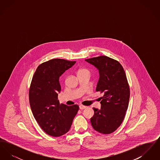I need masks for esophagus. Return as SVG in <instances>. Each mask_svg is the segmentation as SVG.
<instances>
[{
	"mask_svg": "<svg viewBox=\"0 0 160 160\" xmlns=\"http://www.w3.org/2000/svg\"><path fill=\"white\" fill-rule=\"evenodd\" d=\"M87 107L84 106H83V105H80L79 106V108H80V110H83L84 108H86Z\"/></svg>",
	"mask_w": 160,
	"mask_h": 160,
	"instance_id": "esophagus-1",
	"label": "esophagus"
}]
</instances>
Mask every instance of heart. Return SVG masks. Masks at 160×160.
I'll return each mask as SVG.
<instances>
[{
	"mask_svg": "<svg viewBox=\"0 0 160 160\" xmlns=\"http://www.w3.org/2000/svg\"><path fill=\"white\" fill-rule=\"evenodd\" d=\"M89 72L88 69L86 68H80L78 70L77 72V74H80V73H83V72Z\"/></svg>",
	"mask_w": 160,
	"mask_h": 160,
	"instance_id": "obj_1",
	"label": "heart"
}]
</instances>
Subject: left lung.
I'll use <instances>...</instances> for the list:
<instances>
[{
    "label": "left lung",
    "mask_w": 160,
    "mask_h": 160,
    "mask_svg": "<svg viewBox=\"0 0 160 160\" xmlns=\"http://www.w3.org/2000/svg\"><path fill=\"white\" fill-rule=\"evenodd\" d=\"M85 61L98 70L96 91L103 94L101 108H93L92 126L100 133L110 134L121 125L128 107L130 93L125 71L118 61L106 56Z\"/></svg>",
    "instance_id": "obj_1"
}]
</instances>
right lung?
Wrapping results in <instances>:
<instances>
[{"instance_id": "1", "label": "right lung", "mask_w": 160, "mask_h": 160, "mask_svg": "<svg viewBox=\"0 0 160 160\" xmlns=\"http://www.w3.org/2000/svg\"><path fill=\"white\" fill-rule=\"evenodd\" d=\"M76 61L54 59L39 65L29 89V102L36 121L46 133L59 137L68 131L78 110V105H60L59 77L71 68Z\"/></svg>"}]
</instances>
